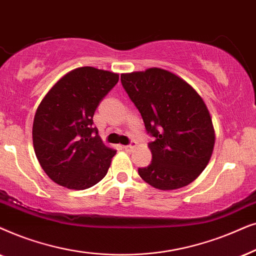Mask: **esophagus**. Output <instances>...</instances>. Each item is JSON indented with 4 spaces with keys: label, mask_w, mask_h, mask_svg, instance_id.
<instances>
[{
    "label": "esophagus",
    "mask_w": 256,
    "mask_h": 256,
    "mask_svg": "<svg viewBox=\"0 0 256 256\" xmlns=\"http://www.w3.org/2000/svg\"><path fill=\"white\" fill-rule=\"evenodd\" d=\"M134 148H136V142H131L130 145L122 146V148H124L125 151H128V152H132L134 150Z\"/></svg>",
    "instance_id": "1"
}]
</instances>
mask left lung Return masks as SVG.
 <instances>
[{
    "instance_id": "left-lung-1",
    "label": "left lung",
    "mask_w": 256,
    "mask_h": 256,
    "mask_svg": "<svg viewBox=\"0 0 256 256\" xmlns=\"http://www.w3.org/2000/svg\"><path fill=\"white\" fill-rule=\"evenodd\" d=\"M122 84L140 112L152 162L139 176L160 190L190 185L212 156L216 131L205 102L185 80L162 68L122 74Z\"/></svg>"
}]
</instances>
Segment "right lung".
Segmentation results:
<instances>
[{"label":"right lung","mask_w":256,"mask_h":256,"mask_svg":"<svg viewBox=\"0 0 256 256\" xmlns=\"http://www.w3.org/2000/svg\"><path fill=\"white\" fill-rule=\"evenodd\" d=\"M112 71L82 66L54 83L37 108L32 144L43 171L69 190H86L106 176L116 150L92 128L100 100L117 84Z\"/></svg>","instance_id":"right-lung-1"}]
</instances>
